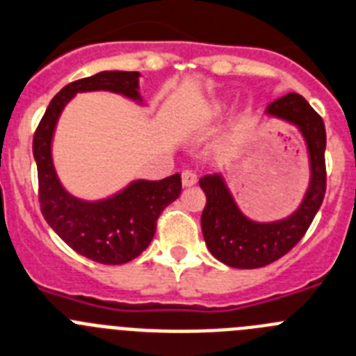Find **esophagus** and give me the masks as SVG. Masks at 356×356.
I'll use <instances>...</instances> for the list:
<instances>
[{"mask_svg": "<svg viewBox=\"0 0 356 356\" xmlns=\"http://www.w3.org/2000/svg\"><path fill=\"white\" fill-rule=\"evenodd\" d=\"M195 182H197V174H195L193 170L182 172V186H184V188H190Z\"/></svg>", "mask_w": 356, "mask_h": 356, "instance_id": "34e87169", "label": "esophagus"}]
</instances>
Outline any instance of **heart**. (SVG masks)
I'll return each mask as SVG.
<instances>
[{"label": "heart", "instance_id": "b5f03b06", "mask_svg": "<svg viewBox=\"0 0 356 356\" xmlns=\"http://www.w3.org/2000/svg\"><path fill=\"white\" fill-rule=\"evenodd\" d=\"M223 111V104H214L207 110V118H216Z\"/></svg>", "mask_w": 356, "mask_h": 356}]
</instances>
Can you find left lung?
Wrapping results in <instances>:
<instances>
[{"label":"left lung","mask_w":356,"mask_h":356,"mask_svg":"<svg viewBox=\"0 0 356 356\" xmlns=\"http://www.w3.org/2000/svg\"><path fill=\"white\" fill-rule=\"evenodd\" d=\"M264 115L293 124L302 133L309 154V188L302 204L289 216L275 222H255L239 209L222 174L204 175L198 181L207 197L200 218L207 248L218 261L239 270L262 268L284 257L305 236L326 191L323 118L300 94L275 99Z\"/></svg>","instance_id":"1"}]
</instances>
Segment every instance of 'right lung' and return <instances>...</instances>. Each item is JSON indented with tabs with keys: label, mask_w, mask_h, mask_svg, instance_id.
Listing matches in <instances>:
<instances>
[{
	"label": "right lung",
	"mask_w": 356,
	"mask_h": 356,
	"mask_svg": "<svg viewBox=\"0 0 356 356\" xmlns=\"http://www.w3.org/2000/svg\"><path fill=\"white\" fill-rule=\"evenodd\" d=\"M140 72L102 70L63 86L49 102L33 136L38 172V200L46 222L83 257L101 264H124L138 257L156 234V222L181 195V175L161 181L138 179L101 200H83L65 190L53 165V136L63 108L79 92L106 90L143 104Z\"/></svg>",
	"instance_id": "1"
}]
</instances>
